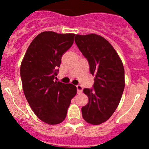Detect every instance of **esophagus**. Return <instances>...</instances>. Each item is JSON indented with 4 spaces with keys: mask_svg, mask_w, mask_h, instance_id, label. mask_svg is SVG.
Instances as JSON below:
<instances>
[{
    "mask_svg": "<svg viewBox=\"0 0 149 149\" xmlns=\"http://www.w3.org/2000/svg\"><path fill=\"white\" fill-rule=\"evenodd\" d=\"M77 90L78 94H81V93H82V91H83V88H82L81 86L78 85L77 86Z\"/></svg>",
    "mask_w": 149,
    "mask_h": 149,
    "instance_id": "34e87169",
    "label": "esophagus"
}]
</instances>
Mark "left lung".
<instances>
[{
    "label": "left lung",
    "mask_w": 149,
    "mask_h": 149,
    "mask_svg": "<svg viewBox=\"0 0 149 149\" xmlns=\"http://www.w3.org/2000/svg\"><path fill=\"white\" fill-rule=\"evenodd\" d=\"M74 41L88 61L95 76L93 89H84L88 103L81 108L84 120L99 125L112 116L120 102L125 86L122 61L113 45L96 34L75 36Z\"/></svg>",
    "instance_id": "left-lung-1"
}]
</instances>
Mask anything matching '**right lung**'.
I'll return each instance as SVG.
<instances>
[{
    "instance_id": "obj_1",
    "label": "right lung",
    "mask_w": 149,
    "mask_h": 149,
    "mask_svg": "<svg viewBox=\"0 0 149 149\" xmlns=\"http://www.w3.org/2000/svg\"><path fill=\"white\" fill-rule=\"evenodd\" d=\"M74 35L50 31L40 33L29 45L21 64L27 102L36 116L50 125L65 119L71 100L77 94L75 86L54 81L62 56L73 44Z\"/></svg>"
}]
</instances>
